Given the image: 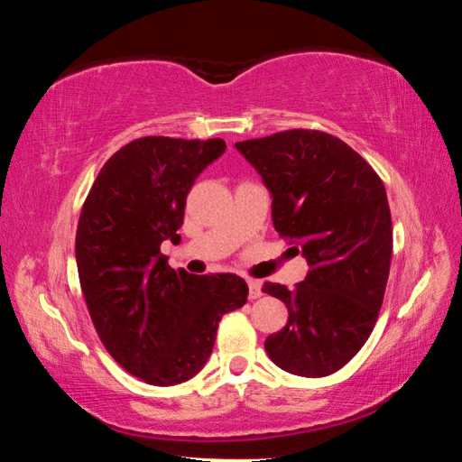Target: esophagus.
<instances>
[{
	"label": "esophagus",
	"mask_w": 462,
	"mask_h": 462,
	"mask_svg": "<svg viewBox=\"0 0 462 462\" xmlns=\"http://www.w3.org/2000/svg\"><path fill=\"white\" fill-rule=\"evenodd\" d=\"M263 295L259 281H248V300H259Z\"/></svg>",
	"instance_id": "obj_1"
}]
</instances>
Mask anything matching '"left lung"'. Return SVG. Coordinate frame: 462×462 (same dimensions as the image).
Instances as JSON below:
<instances>
[{
    "mask_svg": "<svg viewBox=\"0 0 462 462\" xmlns=\"http://www.w3.org/2000/svg\"><path fill=\"white\" fill-rule=\"evenodd\" d=\"M236 148L273 195L279 236L300 245L310 267L295 289L263 285L289 311L264 350L287 373L326 377L363 348L379 318L393 250L385 187L361 154L319 130Z\"/></svg>",
    "mask_w": 462,
    "mask_h": 462,
    "instance_id": "left-lung-1",
    "label": "left lung"
}]
</instances>
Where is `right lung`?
Instances as JSON below:
<instances>
[{"label": "right lung", "instance_id": "add662e5", "mask_svg": "<svg viewBox=\"0 0 462 462\" xmlns=\"http://www.w3.org/2000/svg\"><path fill=\"white\" fill-rule=\"evenodd\" d=\"M224 151L222 138H136L109 156L83 203L75 259L91 322L114 361L151 385L198 374L217 322L246 303L245 279L189 275L161 253L181 242L187 193Z\"/></svg>", "mask_w": 462, "mask_h": 462}]
</instances>
